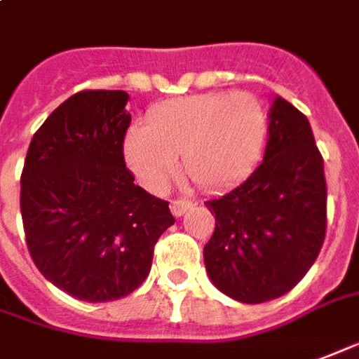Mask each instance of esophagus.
<instances>
[{
    "label": "esophagus",
    "instance_id": "34e87169",
    "mask_svg": "<svg viewBox=\"0 0 359 359\" xmlns=\"http://www.w3.org/2000/svg\"><path fill=\"white\" fill-rule=\"evenodd\" d=\"M191 206H193V203H191V201H185V198H176V201H172V203H170V210H172V214H174L176 218H180V216H183L185 212L189 210Z\"/></svg>",
    "mask_w": 359,
    "mask_h": 359
}]
</instances>
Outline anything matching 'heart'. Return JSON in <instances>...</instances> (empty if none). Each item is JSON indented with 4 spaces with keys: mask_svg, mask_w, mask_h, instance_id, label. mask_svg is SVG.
<instances>
[{
    "mask_svg": "<svg viewBox=\"0 0 359 359\" xmlns=\"http://www.w3.org/2000/svg\"><path fill=\"white\" fill-rule=\"evenodd\" d=\"M269 116L252 93H203L156 104L147 130L126 133L124 156L140 183L162 193L180 170L205 189H227L260 162L268 143Z\"/></svg>",
    "mask_w": 359,
    "mask_h": 359,
    "instance_id": "1",
    "label": "heart"
}]
</instances>
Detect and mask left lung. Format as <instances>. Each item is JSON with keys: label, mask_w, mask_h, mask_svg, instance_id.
<instances>
[{"label": "left lung", "mask_w": 359, "mask_h": 359, "mask_svg": "<svg viewBox=\"0 0 359 359\" xmlns=\"http://www.w3.org/2000/svg\"><path fill=\"white\" fill-rule=\"evenodd\" d=\"M205 205L216 218L205 245L212 283L245 304L289 292L316 262L327 229L323 156L304 114L276 97L260 166Z\"/></svg>", "instance_id": "1"}]
</instances>
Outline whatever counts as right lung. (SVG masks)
Here are the masks:
<instances>
[{"mask_svg": "<svg viewBox=\"0 0 359 359\" xmlns=\"http://www.w3.org/2000/svg\"><path fill=\"white\" fill-rule=\"evenodd\" d=\"M122 90L69 97L34 133L20 176L26 247L49 283L86 302L128 297L151 271L156 241L176 219L133 183Z\"/></svg>", "mask_w": 359, "mask_h": 359, "instance_id": "1", "label": "right lung"}]
</instances>
